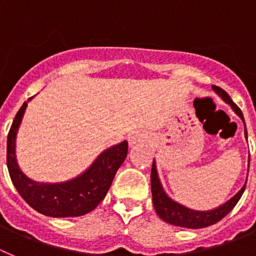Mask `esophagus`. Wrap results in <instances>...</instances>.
Listing matches in <instances>:
<instances>
[{"label": "esophagus", "mask_w": 256, "mask_h": 256, "mask_svg": "<svg viewBox=\"0 0 256 256\" xmlns=\"http://www.w3.org/2000/svg\"><path fill=\"white\" fill-rule=\"evenodd\" d=\"M140 142H144V135L139 132H132L128 135V144L135 145Z\"/></svg>", "instance_id": "34e87169"}]
</instances>
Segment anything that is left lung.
<instances>
[{
	"label": "left lung",
	"instance_id": "left-lung-1",
	"mask_svg": "<svg viewBox=\"0 0 256 256\" xmlns=\"http://www.w3.org/2000/svg\"><path fill=\"white\" fill-rule=\"evenodd\" d=\"M212 88H213V90L216 92L226 103H228V104L231 106L232 110L236 112L237 116L242 120L244 125H245V120H244L242 112H241L240 108L234 104V100H231V96L226 93L222 88H220V86L213 85ZM245 138L248 139L246 125ZM150 185L152 195H153L154 209H156V214L160 216V220L170 223V224L178 226V227H184V228L194 230L204 228V227H208V226H212L214 224V223L220 222L223 217H226V216L234 208L237 202H238L240 198L242 196V192L246 188V185H244L242 188H241V190L238 191L234 196H232L231 199L227 200L224 204H222V206H218V208L212 209V210H194V209H188L186 208V206H181V204H178V202H176L174 200H172L171 198L166 194V191L163 190L162 184H160V177H158L156 162H153V166H152Z\"/></svg>",
	"mask_w": 256,
	"mask_h": 256
}]
</instances>
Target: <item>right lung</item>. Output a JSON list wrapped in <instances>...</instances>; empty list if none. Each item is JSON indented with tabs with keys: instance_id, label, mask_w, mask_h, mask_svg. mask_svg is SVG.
Segmentation results:
<instances>
[{
	"instance_id": "add662e5",
	"label": "right lung",
	"mask_w": 256,
	"mask_h": 256,
	"mask_svg": "<svg viewBox=\"0 0 256 256\" xmlns=\"http://www.w3.org/2000/svg\"><path fill=\"white\" fill-rule=\"evenodd\" d=\"M28 102H24L16 114L8 136V168L14 186L32 208L48 217H80L89 213L104 199L111 188L117 170L128 156V142L102 152L86 171L70 181L36 182L22 174L15 154L16 135Z\"/></svg>"
}]
</instances>
